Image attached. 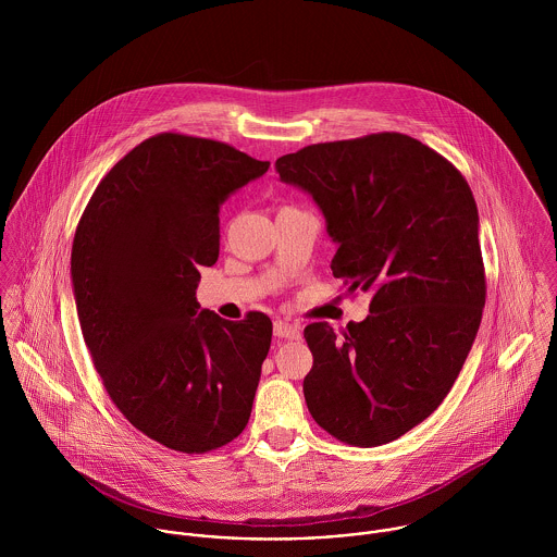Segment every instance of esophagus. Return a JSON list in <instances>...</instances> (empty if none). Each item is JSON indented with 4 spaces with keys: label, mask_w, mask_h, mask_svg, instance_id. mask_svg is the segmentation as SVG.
I'll return each mask as SVG.
<instances>
[{
    "label": "esophagus",
    "mask_w": 557,
    "mask_h": 557,
    "mask_svg": "<svg viewBox=\"0 0 557 557\" xmlns=\"http://www.w3.org/2000/svg\"><path fill=\"white\" fill-rule=\"evenodd\" d=\"M274 336L296 341L302 336V330H300V325L289 323V321H274Z\"/></svg>",
    "instance_id": "esophagus-1"
}]
</instances>
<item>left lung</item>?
<instances>
[{"label": "left lung", "instance_id": "obj_1", "mask_svg": "<svg viewBox=\"0 0 557 557\" xmlns=\"http://www.w3.org/2000/svg\"><path fill=\"white\" fill-rule=\"evenodd\" d=\"M307 190L338 244L330 263L369 318L336 334L305 327L311 416L332 437L382 446L429 418L476 338L486 285L478 208L461 171L400 133L315 144L276 160Z\"/></svg>", "mask_w": 557, "mask_h": 557}]
</instances>
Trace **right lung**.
Returning a JSON list of instances; mask_svg holds the SVG:
<instances>
[{"mask_svg": "<svg viewBox=\"0 0 557 557\" xmlns=\"http://www.w3.org/2000/svg\"><path fill=\"white\" fill-rule=\"evenodd\" d=\"M268 166L160 133L100 180L77 225L71 276L94 367L126 420L171 450H216L250 418L272 321L219 318L195 292L219 259L223 201Z\"/></svg>", "mask_w": 557, "mask_h": 557, "instance_id": "add662e5", "label": "right lung"}]
</instances>
